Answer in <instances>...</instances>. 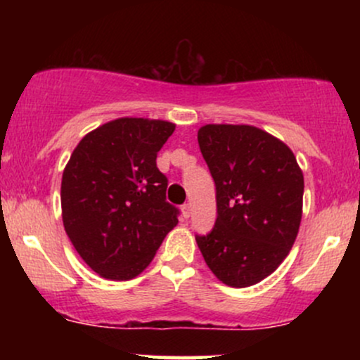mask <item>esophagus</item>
I'll list each match as a JSON object with an SVG mask.
<instances>
[{"label": "esophagus", "instance_id": "1", "mask_svg": "<svg viewBox=\"0 0 360 360\" xmlns=\"http://www.w3.org/2000/svg\"><path fill=\"white\" fill-rule=\"evenodd\" d=\"M181 212H183V217L184 218H189V214H191V208H189V205H183Z\"/></svg>", "mask_w": 360, "mask_h": 360}]
</instances>
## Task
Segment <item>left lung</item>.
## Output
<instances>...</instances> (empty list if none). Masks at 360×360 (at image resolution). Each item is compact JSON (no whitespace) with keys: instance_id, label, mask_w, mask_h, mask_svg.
Listing matches in <instances>:
<instances>
[{"instance_id":"left-lung-1","label":"left lung","mask_w":360,"mask_h":360,"mask_svg":"<svg viewBox=\"0 0 360 360\" xmlns=\"http://www.w3.org/2000/svg\"><path fill=\"white\" fill-rule=\"evenodd\" d=\"M198 143L214 186L217 221L196 235L206 266L232 288L257 284L286 259L303 214V172L286 143L252 125H205Z\"/></svg>"}]
</instances>
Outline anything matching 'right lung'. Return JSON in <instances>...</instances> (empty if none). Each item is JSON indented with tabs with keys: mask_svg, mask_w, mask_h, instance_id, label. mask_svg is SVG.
I'll list each match as a JSON object with an SVG mask.
<instances>
[{
	"mask_svg": "<svg viewBox=\"0 0 360 360\" xmlns=\"http://www.w3.org/2000/svg\"><path fill=\"white\" fill-rule=\"evenodd\" d=\"M174 128L164 120H111L71 154L60 184L62 221L101 278L134 279L177 225L179 212L166 201L167 177L155 164Z\"/></svg>",
	"mask_w": 360,
	"mask_h": 360,
	"instance_id": "right-lung-1",
	"label": "right lung"
}]
</instances>
